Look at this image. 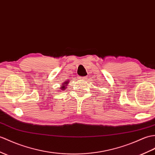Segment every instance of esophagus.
I'll return each instance as SVG.
<instances>
[{
    "label": "esophagus",
    "mask_w": 155,
    "mask_h": 155,
    "mask_svg": "<svg viewBox=\"0 0 155 155\" xmlns=\"http://www.w3.org/2000/svg\"><path fill=\"white\" fill-rule=\"evenodd\" d=\"M86 77H78V79L79 80H81V81H86Z\"/></svg>",
    "instance_id": "obj_1"
}]
</instances>
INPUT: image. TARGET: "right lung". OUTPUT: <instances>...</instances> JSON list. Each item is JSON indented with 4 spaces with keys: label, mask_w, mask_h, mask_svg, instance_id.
<instances>
[{
    "label": "right lung",
    "mask_w": 155,
    "mask_h": 155,
    "mask_svg": "<svg viewBox=\"0 0 155 155\" xmlns=\"http://www.w3.org/2000/svg\"><path fill=\"white\" fill-rule=\"evenodd\" d=\"M69 83V81H66L65 82H64L63 83H62V86H61L59 87V91H64V90L66 89V86L68 85V84Z\"/></svg>",
    "instance_id": "right-lung-1"
}]
</instances>
